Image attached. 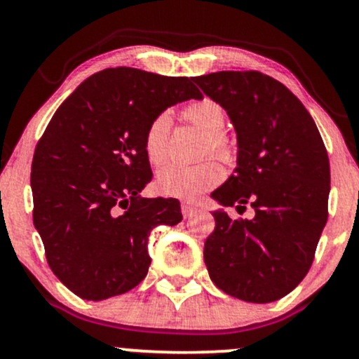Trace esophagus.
<instances>
[{
    "instance_id": "34e87169",
    "label": "esophagus",
    "mask_w": 359,
    "mask_h": 359,
    "mask_svg": "<svg viewBox=\"0 0 359 359\" xmlns=\"http://www.w3.org/2000/svg\"><path fill=\"white\" fill-rule=\"evenodd\" d=\"M197 212V208L191 203H182V214L184 217H192Z\"/></svg>"
}]
</instances>
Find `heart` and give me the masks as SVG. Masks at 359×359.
<instances>
[{
    "mask_svg": "<svg viewBox=\"0 0 359 359\" xmlns=\"http://www.w3.org/2000/svg\"><path fill=\"white\" fill-rule=\"evenodd\" d=\"M184 118L205 135L204 155L214 154L222 162L231 163L236 160V145L222 131L226 123L224 109L219 102L209 97L192 102L184 109ZM168 135H170V118L160 113L148 123L143 137V148L147 158L154 165H162L168 155ZM224 179V168L217 160L209 158L199 165H168L156 175L155 187L163 196L177 199L192 201L201 194L216 187Z\"/></svg>",
    "mask_w": 359,
    "mask_h": 359,
    "instance_id": "heart-1",
    "label": "heart"
}]
</instances>
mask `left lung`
<instances>
[{
	"mask_svg": "<svg viewBox=\"0 0 359 359\" xmlns=\"http://www.w3.org/2000/svg\"><path fill=\"white\" fill-rule=\"evenodd\" d=\"M234 125V174L211 194L224 208L255 209L253 219L214 211L204 262L217 288L245 302L285 297L306 277L327 221L331 170L314 119L282 82L257 71L194 77Z\"/></svg>",
	"mask_w": 359,
	"mask_h": 359,
	"instance_id": "8db88e82",
	"label": "left lung"
}]
</instances>
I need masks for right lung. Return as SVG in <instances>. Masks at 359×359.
Listing matches in <instances>:
<instances>
[{"label":"right lung","instance_id":"right-lung-1","mask_svg":"<svg viewBox=\"0 0 359 359\" xmlns=\"http://www.w3.org/2000/svg\"><path fill=\"white\" fill-rule=\"evenodd\" d=\"M201 97L189 77L104 69L52 116L32 162L34 224L48 266L81 299L137 287L151 229L182 221L177 199L140 197L151 180L143 137L168 106Z\"/></svg>","mask_w":359,"mask_h":359}]
</instances>
